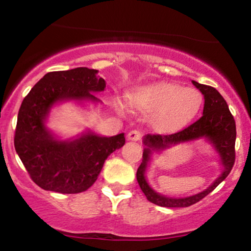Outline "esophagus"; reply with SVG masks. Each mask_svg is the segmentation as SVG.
I'll use <instances>...</instances> for the list:
<instances>
[{"label":"esophagus","instance_id":"obj_1","mask_svg":"<svg viewBox=\"0 0 251 251\" xmlns=\"http://www.w3.org/2000/svg\"><path fill=\"white\" fill-rule=\"evenodd\" d=\"M141 137H142V134H141V131H138V130H131L128 134V140H130V141H140Z\"/></svg>","mask_w":251,"mask_h":251}]
</instances>
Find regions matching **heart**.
<instances>
[{
	"label": "heart",
	"mask_w": 251,
	"mask_h": 251,
	"mask_svg": "<svg viewBox=\"0 0 251 251\" xmlns=\"http://www.w3.org/2000/svg\"><path fill=\"white\" fill-rule=\"evenodd\" d=\"M130 102L137 109L151 113V123L157 130L169 131L187 125L197 116L202 95L196 88L159 82L137 89Z\"/></svg>",
	"instance_id": "1"
}]
</instances>
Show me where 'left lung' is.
I'll use <instances>...</instances> for the list:
<instances>
[{
	"label": "left lung",
	"mask_w": 251,
	"mask_h": 251,
	"mask_svg": "<svg viewBox=\"0 0 251 251\" xmlns=\"http://www.w3.org/2000/svg\"><path fill=\"white\" fill-rule=\"evenodd\" d=\"M205 98L202 116L182 130L168 135H147L144 137V144L147 145L143 151V159L140 168L137 169L136 178L141 190L147 199L162 207H188L208 196L214 188L224 181L229 175L235 163V140H236V125L234 116L231 115L227 102L214 87L201 85L197 81H192ZM205 137L215 145L222 157L224 171L222 176L207 190L187 198H169L154 192L145 179V170L150 161L151 154L154 150H163L172 145L182 141H188Z\"/></svg>",
	"instance_id": "8db88e82"
}]
</instances>
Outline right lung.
I'll return each mask as SVG.
<instances>
[{
    "label": "right lung",
    "mask_w": 251,
    "mask_h": 251,
    "mask_svg": "<svg viewBox=\"0 0 251 251\" xmlns=\"http://www.w3.org/2000/svg\"><path fill=\"white\" fill-rule=\"evenodd\" d=\"M106 87L97 70L78 67L46 73L23 99L15 129V150L30 178L45 191L63 194L88 190L104 160L126 143L125 134L101 137L86 132L73 141H58L46 129L45 119L54 103L64 100L100 101L92 93Z\"/></svg>",
    "instance_id": "right-lung-1"
}]
</instances>
